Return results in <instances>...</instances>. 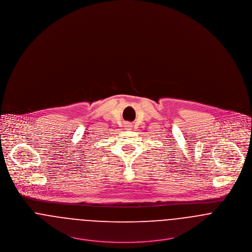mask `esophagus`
I'll use <instances>...</instances> for the list:
<instances>
[{
  "label": "esophagus",
  "mask_w": 252,
  "mask_h": 252,
  "mask_svg": "<svg viewBox=\"0 0 252 252\" xmlns=\"http://www.w3.org/2000/svg\"><path fill=\"white\" fill-rule=\"evenodd\" d=\"M131 126H132V125H131V124H129V123H127V125H126V128H127V129H131Z\"/></svg>",
  "instance_id": "obj_1"
}]
</instances>
